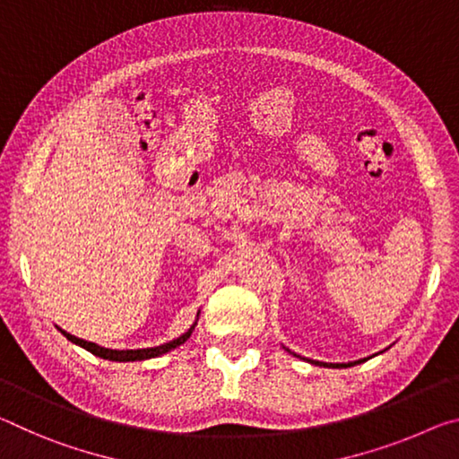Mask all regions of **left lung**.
Returning <instances> with one entry per match:
<instances>
[{
	"mask_svg": "<svg viewBox=\"0 0 459 459\" xmlns=\"http://www.w3.org/2000/svg\"><path fill=\"white\" fill-rule=\"evenodd\" d=\"M290 351V350H289ZM292 356H297L295 351H290ZM297 358H300V356H297ZM300 359H307V358H300ZM368 358H362V359H356V362H348V364H327V362H315V359H307V362H311V364H315V366H323V368H351V366H356V364H362V362H366Z\"/></svg>",
	"mask_w": 459,
	"mask_h": 459,
	"instance_id": "8db88e82",
	"label": "left lung"
}]
</instances>
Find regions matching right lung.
<instances>
[{
    "label": "right lung",
    "mask_w": 459,
    "mask_h": 459,
    "mask_svg": "<svg viewBox=\"0 0 459 459\" xmlns=\"http://www.w3.org/2000/svg\"><path fill=\"white\" fill-rule=\"evenodd\" d=\"M197 321H199V313H197V317H195L193 325L186 329L183 335H178V337H175V340H170L167 343L154 345V348H142V350H109V348H101V345H97L93 342H85V340H81V337H74L71 333H66L65 329H60V327H58V332L63 333L71 343L81 345L82 350L91 351V354L97 356V358L109 359V362H144V359H150V358L164 356V354H167V351L178 348L180 343H185L191 337L195 325H197Z\"/></svg>",
    "instance_id": "obj_1"
}]
</instances>
